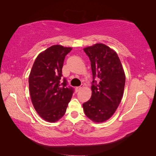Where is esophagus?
<instances>
[{
  "instance_id": "34e87169",
  "label": "esophagus",
  "mask_w": 156,
  "mask_h": 156,
  "mask_svg": "<svg viewBox=\"0 0 156 156\" xmlns=\"http://www.w3.org/2000/svg\"><path fill=\"white\" fill-rule=\"evenodd\" d=\"M84 87V85L83 84H82L80 87H76V91H79L80 90H81V88Z\"/></svg>"
}]
</instances>
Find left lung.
<instances>
[{"instance_id":"left-lung-1","label":"left lung","mask_w":156,"mask_h":156,"mask_svg":"<svg viewBox=\"0 0 156 156\" xmlns=\"http://www.w3.org/2000/svg\"><path fill=\"white\" fill-rule=\"evenodd\" d=\"M83 49L91 62L93 81L91 98L82 107L88 119L102 122L113 115L120 104L125 84V72L117 53L107 45L98 43Z\"/></svg>"}]
</instances>
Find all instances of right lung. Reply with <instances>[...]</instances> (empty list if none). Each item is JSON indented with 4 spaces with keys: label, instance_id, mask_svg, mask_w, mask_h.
Listing matches in <instances>:
<instances>
[{
    "label": "right lung",
    "instance_id": "add662e5",
    "mask_svg": "<svg viewBox=\"0 0 156 156\" xmlns=\"http://www.w3.org/2000/svg\"><path fill=\"white\" fill-rule=\"evenodd\" d=\"M71 47L54 45L39 54L29 76L31 99L36 112L44 120L54 122L64 115L70 101L73 88L61 82L65 56Z\"/></svg>",
    "mask_w": 156,
    "mask_h": 156
}]
</instances>
